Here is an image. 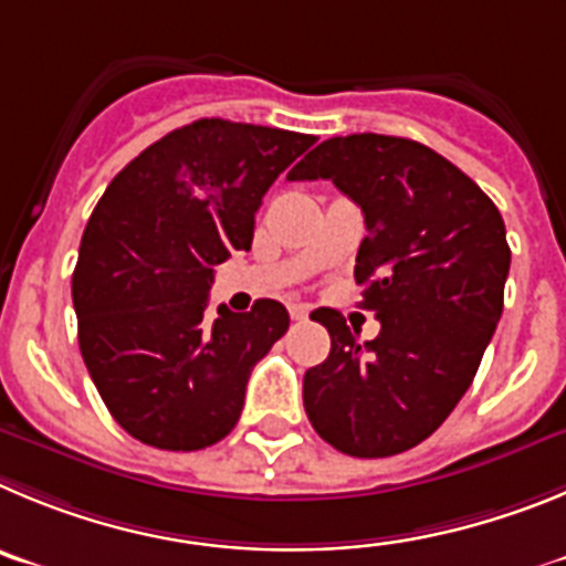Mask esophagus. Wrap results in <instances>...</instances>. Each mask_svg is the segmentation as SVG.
Wrapping results in <instances>:
<instances>
[{
    "mask_svg": "<svg viewBox=\"0 0 566 566\" xmlns=\"http://www.w3.org/2000/svg\"><path fill=\"white\" fill-rule=\"evenodd\" d=\"M290 318L293 321H307V315H310V310L304 307V304H290Z\"/></svg>",
    "mask_w": 566,
    "mask_h": 566,
    "instance_id": "obj_1",
    "label": "esophagus"
}]
</instances>
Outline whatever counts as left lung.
Listing matches in <instances>:
<instances>
[{
  "label": "left lung",
  "mask_w": 566,
  "mask_h": 566,
  "mask_svg": "<svg viewBox=\"0 0 566 566\" xmlns=\"http://www.w3.org/2000/svg\"><path fill=\"white\" fill-rule=\"evenodd\" d=\"M318 177L364 211L355 282L380 333L360 340L338 310H315L333 346L304 375V409L344 454H400L440 429L480 369L505 304V222L471 177L409 137H329L290 171Z\"/></svg>",
  "instance_id": "obj_1"
}]
</instances>
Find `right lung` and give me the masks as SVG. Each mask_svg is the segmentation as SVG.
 Returning a JSON list of instances; mask_svg holds the SVG:
<instances>
[{"label": "right lung", "instance_id": "obj_1", "mask_svg": "<svg viewBox=\"0 0 566 566\" xmlns=\"http://www.w3.org/2000/svg\"><path fill=\"white\" fill-rule=\"evenodd\" d=\"M313 135L202 118L144 149L106 186L73 273L78 346L124 431L200 451L237 426L253 366L287 333L273 298L208 315L213 268L251 251L264 191Z\"/></svg>", "mask_w": 566, "mask_h": 566}]
</instances>
